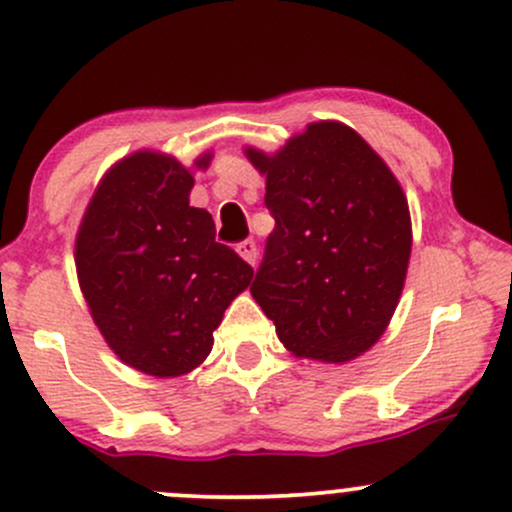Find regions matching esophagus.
Here are the masks:
<instances>
[{"instance_id":"34e87169","label":"esophagus","mask_w":512,"mask_h":512,"mask_svg":"<svg viewBox=\"0 0 512 512\" xmlns=\"http://www.w3.org/2000/svg\"><path fill=\"white\" fill-rule=\"evenodd\" d=\"M236 252H238L240 257H243L245 262L255 267V264H257V245H255V240H243V243H238Z\"/></svg>"}]
</instances>
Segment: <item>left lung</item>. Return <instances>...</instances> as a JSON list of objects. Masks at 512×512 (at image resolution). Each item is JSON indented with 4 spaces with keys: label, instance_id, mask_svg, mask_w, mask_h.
Segmentation results:
<instances>
[{
    "label": "left lung",
    "instance_id": "obj_1",
    "mask_svg": "<svg viewBox=\"0 0 512 512\" xmlns=\"http://www.w3.org/2000/svg\"><path fill=\"white\" fill-rule=\"evenodd\" d=\"M267 178L276 226L250 293L298 358L349 363L383 337L402 296L411 216L395 173L344 122H310L274 154L245 146Z\"/></svg>",
    "mask_w": 512,
    "mask_h": 512
}]
</instances>
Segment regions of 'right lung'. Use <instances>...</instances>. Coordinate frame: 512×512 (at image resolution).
<instances>
[{
  "instance_id": "right-lung-1",
  "label": "right lung",
  "mask_w": 512,
  "mask_h": 512,
  "mask_svg": "<svg viewBox=\"0 0 512 512\" xmlns=\"http://www.w3.org/2000/svg\"><path fill=\"white\" fill-rule=\"evenodd\" d=\"M204 151L195 168H209ZM192 170L161 151H134L98 182L76 231L74 262L93 322L129 368L178 378L202 366L214 330L252 267L214 240L207 209L190 207Z\"/></svg>"
}]
</instances>
